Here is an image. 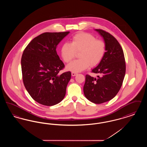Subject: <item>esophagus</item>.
Returning a JSON list of instances; mask_svg holds the SVG:
<instances>
[{
	"instance_id": "esophagus-1",
	"label": "esophagus",
	"mask_w": 147,
	"mask_h": 147,
	"mask_svg": "<svg viewBox=\"0 0 147 147\" xmlns=\"http://www.w3.org/2000/svg\"><path fill=\"white\" fill-rule=\"evenodd\" d=\"M77 74V73L76 72H71V76H76Z\"/></svg>"
}]
</instances>
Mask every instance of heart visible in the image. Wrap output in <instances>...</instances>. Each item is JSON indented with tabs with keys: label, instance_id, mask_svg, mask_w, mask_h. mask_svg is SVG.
Returning a JSON list of instances; mask_svg holds the SVG:
<instances>
[{
	"label": "heart",
	"instance_id": "b5f03b06",
	"mask_svg": "<svg viewBox=\"0 0 147 147\" xmlns=\"http://www.w3.org/2000/svg\"><path fill=\"white\" fill-rule=\"evenodd\" d=\"M106 51L104 41L96 38L91 34L80 32L73 36L71 42L63 43L61 55L66 63H69L79 52L80 58L74 61L67 67L68 70L79 72L88 68L90 65L94 67L103 59Z\"/></svg>",
	"mask_w": 147,
	"mask_h": 147
}]
</instances>
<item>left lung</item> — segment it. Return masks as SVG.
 <instances>
[{"label": "left lung", "mask_w": 147, "mask_h": 147, "mask_svg": "<svg viewBox=\"0 0 147 147\" xmlns=\"http://www.w3.org/2000/svg\"><path fill=\"white\" fill-rule=\"evenodd\" d=\"M105 40L106 54L91 72L97 78L86 74L83 90L85 96L95 104H102L114 98L120 90L126 73L123 49L116 38L102 29H96Z\"/></svg>", "instance_id": "obj_1"}]
</instances>
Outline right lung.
Returning a JSON list of instances; mask_svg holds the SVG:
<instances>
[{"instance_id": "add662e5", "label": "right lung", "mask_w": 147, "mask_h": 147, "mask_svg": "<svg viewBox=\"0 0 147 147\" xmlns=\"http://www.w3.org/2000/svg\"><path fill=\"white\" fill-rule=\"evenodd\" d=\"M69 33L44 32L34 38L23 52L21 60L23 83L31 98L41 105H56L65 96L71 72L59 73L65 65L56 48Z\"/></svg>"}]
</instances>
